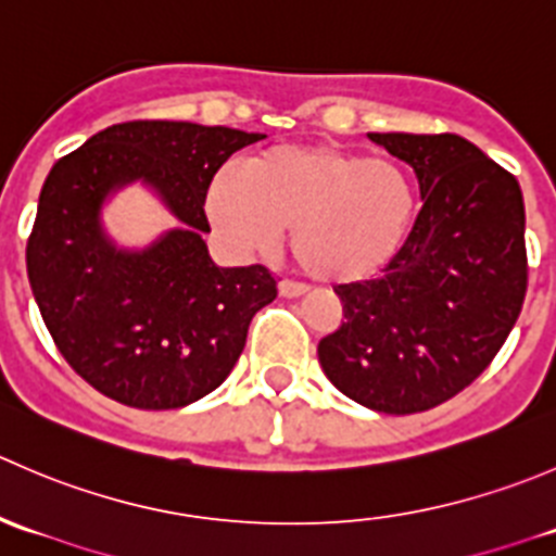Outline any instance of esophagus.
<instances>
[{
    "label": "esophagus",
    "mask_w": 556,
    "mask_h": 556,
    "mask_svg": "<svg viewBox=\"0 0 556 556\" xmlns=\"http://www.w3.org/2000/svg\"><path fill=\"white\" fill-rule=\"evenodd\" d=\"M277 290H279V295H282V299H299V295L306 293L304 285L290 282V279H282V282L277 285Z\"/></svg>",
    "instance_id": "1"
}]
</instances>
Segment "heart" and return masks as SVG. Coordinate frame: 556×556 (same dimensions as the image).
I'll use <instances>...</instances> for the list:
<instances>
[{
  "label": "heart",
  "mask_w": 556,
  "mask_h": 556,
  "mask_svg": "<svg viewBox=\"0 0 556 556\" xmlns=\"http://www.w3.org/2000/svg\"><path fill=\"white\" fill-rule=\"evenodd\" d=\"M204 215L237 255H266L290 231L293 257L312 279L352 285L401 255L419 215V190L397 161L336 144H277L252 155L244 177L217 172Z\"/></svg>",
  "instance_id": "1"
}]
</instances>
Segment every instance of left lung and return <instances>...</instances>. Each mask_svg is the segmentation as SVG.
Instances as JSON below:
<instances>
[{
  "label": "left lung",
  "mask_w": 556,
  "mask_h": 556,
  "mask_svg": "<svg viewBox=\"0 0 556 556\" xmlns=\"http://www.w3.org/2000/svg\"><path fill=\"white\" fill-rule=\"evenodd\" d=\"M406 161L422 210L382 277L339 285L344 323L317 346L361 406L417 414L450 401L517 323L527 290L525 201L514 174L457 134H368Z\"/></svg>",
  "instance_id": "obj_1"
}]
</instances>
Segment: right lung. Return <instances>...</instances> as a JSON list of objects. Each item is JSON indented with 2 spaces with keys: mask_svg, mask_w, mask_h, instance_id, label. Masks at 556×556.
I'll return each instance as SVG.
<instances>
[{
  "mask_svg": "<svg viewBox=\"0 0 556 556\" xmlns=\"http://www.w3.org/2000/svg\"><path fill=\"white\" fill-rule=\"evenodd\" d=\"M257 139L226 126L128 121L50 169L26 244L31 293L64 361L102 395L148 412L182 408L233 371L277 282L263 266L212 261L204 193ZM134 181L180 223L142 251L117 248L101 220L109 195Z\"/></svg>",
  "mask_w": 556,
  "mask_h": 556,
  "instance_id": "right-lung-1",
  "label": "right lung"
}]
</instances>
